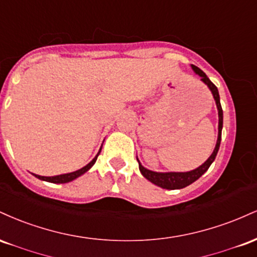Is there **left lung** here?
<instances>
[{
	"label": "left lung",
	"instance_id": "obj_1",
	"mask_svg": "<svg viewBox=\"0 0 257 257\" xmlns=\"http://www.w3.org/2000/svg\"><path fill=\"white\" fill-rule=\"evenodd\" d=\"M193 69V71L197 73V75L200 77V81H203L204 83L208 85L209 89H210L211 94H213L215 102H216V107L217 111H219V135H217V141H216V146H215L214 152L211 153V156L209 157L202 166L197 168V169L191 170V172H185V173H157V172H152V170L146 169L141 166V163L139 162V169H140L141 174L144 175V178H146L149 181H151L152 184L159 186L162 188H166V190H180V188H184L186 186L191 185L192 182L198 180L200 176L204 174L206 170L209 169V167L211 166V163L215 161V157H216L217 151L220 149V143H221V132H222V123H223V112H222V107H221L220 104V95H219V90H217L216 85H215L210 79L208 78V76L205 75L199 67L194 66V65H191Z\"/></svg>",
	"mask_w": 257,
	"mask_h": 257
}]
</instances>
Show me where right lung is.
<instances>
[{
  "label": "right lung",
  "instance_id": "right-lung-1",
  "mask_svg": "<svg viewBox=\"0 0 257 257\" xmlns=\"http://www.w3.org/2000/svg\"><path fill=\"white\" fill-rule=\"evenodd\" d=\"M100 151H101V149H100ZM100 151L98 152V155H96L95 157H94V159L90 162V163H88L87 166L83 167V168H81V169L76 170V172L67 173V174H61V175H55V176H41V175H36V174H34V175L36 176L37 179L43 180V181L53 182V184H66V182L72 181V180L77 179L78 176L83 175L84 173H87L88 170H89L90 168L94 166V163H95V162H96V158H98V156L100 155Z\"/></svg>",
  "mask_w": 257,
  "mask_h": 257
}]
</instances>
